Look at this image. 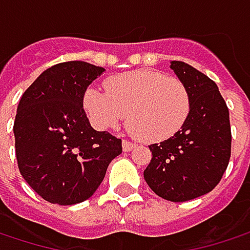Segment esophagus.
Returning <instances> with one entry per match:
<instances>
[{
	"label": "esophagus",
	"mask_w": 250,
	"mask_h": 250,
	"mask_svg": "<svg viewBox=\"0 0 250 250\" xmlns=\"http://www.w3.org/2000/svg\"><path fill=\"white\" fill-rule=\"evenodd\" d=\"M136 147V145L133 143V142H130V140H123V150L125 152H130V150H133Z\"/></svg>",
	"instance_id": "1"
}]
</instances>
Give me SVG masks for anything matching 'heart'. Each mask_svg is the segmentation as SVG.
Here are the masks:
<instances>
[{"instance_id": "1", "label": "heart", "mask_w": 250, "mask_h": 250, "mask_svg": "<svg viewBox=\"0 0 250 250\" xmlns=\"http://www.w3.org/2000/svg\"><path fill=\"white\" fill-rule=\"evenodd\" d=\"M105 92L88 88L83 107L98 128H116L127 116L130 131L147 142L175 136L191 111V95L176 76L133 71L108 78Z\"/></svg>"}]
</instances>
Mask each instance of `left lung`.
I'll list each match as a JSON object with an SVG mask.
<instances>
[{"mask_svg": "<svg viewBox=\"0 0 250 250\" xmlns=\"http://www.w3.org/2000/svg\"><path fill=\"white\" fill-rule=\"evenodd\" d=\"M171 68L189 91L191 111L175 136L149 146L152 159L143 175L155 194L184 203L220 182L231 155V130L216 82L179 61H172Z\"/></svg>", "mask_w": 250, "mask_h": 250, "instance_id": "obj_1", "label": "left lung"}]
</instances>
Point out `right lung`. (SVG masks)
<instances>
[{"mask_svg":"<svg viewBox=\"0 0 250 250\" xmlns=\"http://www.w3.org/2000/svg\"><path fill=\"white\" fill-rule=\"evenodd\" d=\"M104 68L82 61L46 69L23 94L14 122L16 156L25 182L46 201L72 206L88 200L110 162L123 152L122 139L95 131L83 110V94Z\"/></svg>","mask_w":250,"mask_h":250,"instance_id":"obj_1","label":"right lung"}]
</instances>
